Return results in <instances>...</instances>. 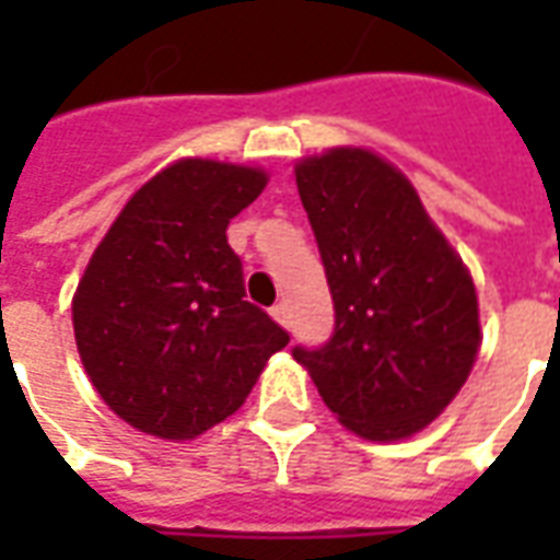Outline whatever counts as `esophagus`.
<instances>
[{"label": "esophagus", "mask_w": 560, "mask_h": 560, "mask_svg": "<svg viewBox=\"0 0 560 560\" xmlns=\"http://www.w3.org/2000/svg\"><path fill=\"white\" fill-rule=\"evenodd\" d=\"M269 315L276 317L281 327H288V324H291V308H288V303H276L272 308H269Z\"/></svg>", "instance_id": "obj_1"}]
</instances>
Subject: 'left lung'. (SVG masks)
Returning <instances> with one entry per match:
<instances>
[{"label":"left lung","mask_w":560,"mask_h":560,"mask_svg":"<svg viewBox=\"0 0 560 560\" xmlns=\"http://www.w3.org/2000/svg\"><path fill=\"white\" fill-rule=\"evenodd\" d=\"M324 260L336 329L293 348L320 399L351 432L399 441L444 411L480 348L477 291L413 185L369 149L296 164Z\"/></svg>","instance_id":"obj_1"}]
</instances>
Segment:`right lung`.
I'll list each match as a JSON object with an SVG mask.
<instances>
[{
	"label": "right lung",
	"instance_id": "obj_1",
	"mask_svg": "<svg viewBox=\"0 0 560 560\" xmlns=\"http://www.w3.org/2000/svg\"><path fill=\"white\" fill-rule=\"evenodd\" d=\"M267 185L257 167L183 159L128 200L74 293L80 360L138 432L188 441L240 411L291 336L245 300L228 224Z\"/></svg>",
	"mask_w": 560,
	"mask_h": 560
}]
</instances>
